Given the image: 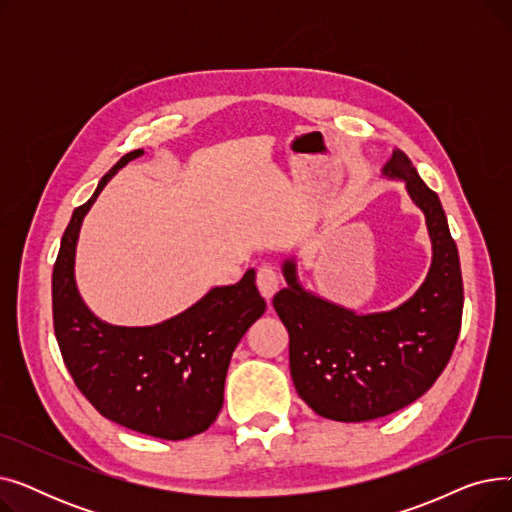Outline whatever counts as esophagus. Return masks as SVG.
<instances>
[{
	"instance_id": "esophagus-1",
	"label": "esophagus",
	"mask_w": 512,
	"mask_h": 512,
	"mask_svg": "<svg viewBox=\"0 0 512 512\" xmlns=\"http://www.w3.org/2000/svg\"><path fill=\"white\" fill-rule=\"evenodd\" d=\"M278 284H280V280H278V274H276L274 267L261 265L257 270V288L267 301L274 297V292L278 290Z\"/></svg>"
}]
</instances>
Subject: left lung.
Here are the masks:
<instances>
[{"mask_svg": "<svg viewBox=\"0 0 512 512\" xmlns=\"http://www.w3.org/2000/svg\"><path fill=\"white\" fill-rule=\"evenodd\" d=\"M382 174L405 182L432 240V265L413 297L392 311L363 315L305 290L292 257L282 263L288 286L274 297L290 338L294 388L317 415L344 423L386 417L423 396L461 332V263L442 203L400 149Z\"/></svg>", "mask_w": 512, "mask_h": 512, "instance_id": "1", "label": "left lung"}]
</instances>
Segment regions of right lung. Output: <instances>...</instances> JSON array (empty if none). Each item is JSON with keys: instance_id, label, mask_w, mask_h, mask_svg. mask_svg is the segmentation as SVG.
Returning a JSON list of instances; mask_svg holds the SVG:
<instances>
[{"instance_id": "1", "label": "right lung", "mask_w": 512, "mask_h": 512, "mask_svg": "<svg viewBox=\"0 0 512 512\" xmlns=\"http://www.w3.org/2000/svg\"><path fill=\"white\" fill-rule=\"evenodd\" d=\"M143 149L126 153L93 197L74 209L53 265V330L76 388L114 423L161 440L197 436L218 417L240 338L265 311L255 270L211 288L186 311L145 328L105 324L80 299L74 280L78 232L112 176Z\"/></svg>"}]
</instances>
